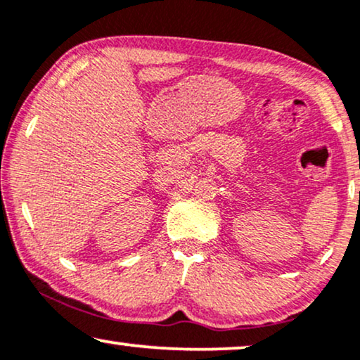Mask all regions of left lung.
<instances>
[{"instance_id": "left-lung-1", "label": "left lung", "mask_w": 360, "mask_h": 360, "mask_svg": "<svg viewBox=\"0 0 360 360\" xmlns=\"http://www.w3.org/2000/svg\"><path fill=\"white\" fill-rule=\"evenodd\" d=\"M359 200H360V191H359Z\"/></svg>"}]
</instances>
